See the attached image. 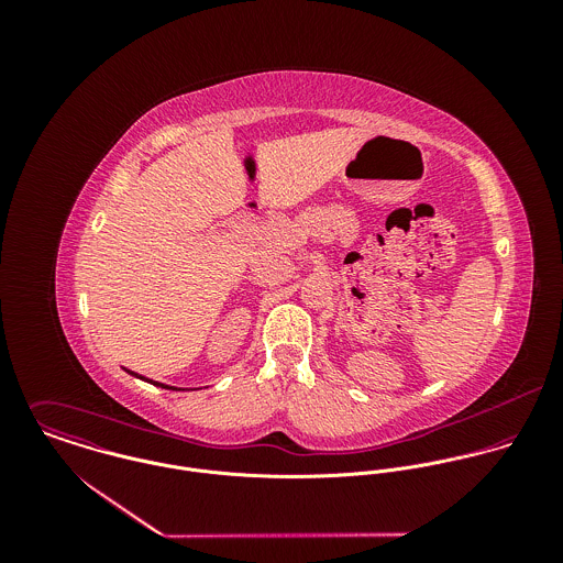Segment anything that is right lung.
<instances>
[{
    "label": "right lung",
    "instance_id": "right-lung-1",
    "mask_svg": "<svg viewBox=\"0 0 563 563\" xmlns=\"http://www.w3.org/2000/svg\"><path fill=\"white\" fill-rule=\"evenodd\" d=\"M125 373H130L132 377H139V379H143V382H150V384H154V386H158V388H166V390H179V388H175V386H166V384H161V382L147 379V377H143V375H139V373H134V371H128V368H125Z\"/></svg>",
    "mask_w": 563,
    "mask_h": 563
}]
</instances>
